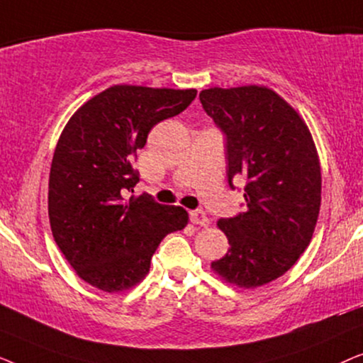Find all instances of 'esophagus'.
Instances as JSON below:
<instances>
[{
	"label": "esophagus",
	"instance_id": "esophagus-1",
	"mask_svg": "<svg viewBox=\"0 0 363 363\" xmlns=\"http://www.w3.org/2000/svg\"><path fill=\"white\" fill-rule=\"evenodd\" d=\"M190 221L193 223V225H198V226H208V223H210L206 213L203 210L190 211Z\"/></svg>",
	"mask_w": 363,
	"mask_h": 363
}]
</instances>
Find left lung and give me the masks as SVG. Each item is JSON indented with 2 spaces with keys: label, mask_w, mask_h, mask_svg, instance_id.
Returning a JSON list of instances; mask_svg holds the SVG:
<instances>
[{
  "label": "left lung",
  "mask_w": 363,
  "mask_h": 363,
  "mask_svg": "<svg viewBox=\"0 0 363 363\" xmlns=\"http://www.w3.org/2000/svg\"><path fill=\"white\" fill-rule=\"evenodd\" d=\"M200 102L226 138L231 190L235 178L246 180V210L218 221L230 250L211 267L246 289L267 284L312 240L322 186L314 140L299 113L267 87L205 89Z\"/></svg>",
  "instance_id": "obj_1"
}]
</instances>
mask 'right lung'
<instances>
[{"instance_id":"1","label":"right lung","mask_w":363,"mask_h":363,"mask_svg":"<svg viewBox=\"0 0 363 363\" xmlns=\"http://www.w3.org/2000/svg\"><path fill=\"white\" fill-rule=\"evenodd\" d=\"M196 89L113 86L87 101L64 127L49 173V223L77 276L97 289H130L150 269L160 241L186 226L182 206L152 195L125 200L148 132L195 101Z\"/></svg>"}]
</instances>
